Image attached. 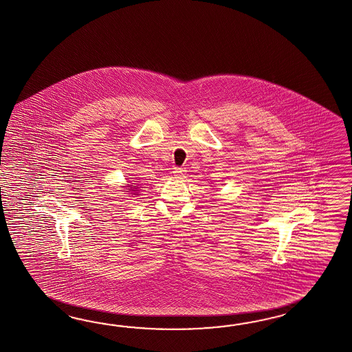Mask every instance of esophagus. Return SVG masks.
Masks as SVG:
<instances>
[{"instance_id": "obj_1", "label": "esophagus", "mask_w": 352, "mask_h": 352, "mask_svg": "<svg viewBox=\"0 0 352 352\" xmlns=\"http://www.w3.org/2000/svg\"><path fill=\"white\" fill-rule=\"evenodd\" d=\"M185 172L186 171H185L184 168H179V167H177V168L173 170V175H175L177 179H182V177L185 176Z\"/></svg>"}]
</instances>
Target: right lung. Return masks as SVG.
Returning a JSON list of instances; mask_svg holds the SVG:
<instances>
[{
    "mask_svg": "<svg viewBox=\"0 0 352 352\" xmlns=\"http://www.w3.org/2000/svg\"><path fill=\"white\" fill-rule=\"evenodd\" d=\"M136 190V188H133V189H131V191H135ZM134 195H138V194H134Z\"/></svg>",
    "mask_w": 352,
    "mask_h": 352,
    "instance_id": "1",
    "label": "right lung"
}]
</instances>
